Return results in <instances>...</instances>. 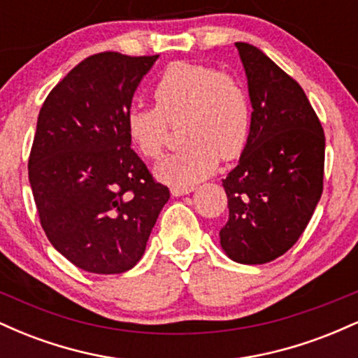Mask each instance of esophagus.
Returning <instances> with one entry per match:
<instances>
[{
	"label": "esophagus",
	"mask_w": 358,
	"mask_h": 358,
	"mask_svg": "<svg viewBox=\"0 0 358 358\" xmlns=\"http://www.w3.org/2000/svg\"><path fill=\"white\" fill-rule=\"evenodd\" d=\"M193 190H195V187H180V185H173V187H171V195L182 196V195H187V193H190Z\"/></svg>",
	"instance_id": "34e87169"
}]
</instances>
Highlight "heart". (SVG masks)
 <instances>
[{
	"instance_id": "heart-1",
	"label": "heart",
	"mask_w": 358,
	"mask_h": 358,
	"mask_svg": "<svg viewBox=\"0 0 358 358\" xmlns=\"http://www.w3.org/2000/svg\"><path fill=\"white\" fill-rule=\"evenodd\" d=\"M156 106H131L126 127L143 156L163 155L171 124H178L187 143L156 166L163 182L193 187L234 159L248 146L252 110L244 85L212 65L175 62L153 87Z\"/></svg>"
}]
</instances>
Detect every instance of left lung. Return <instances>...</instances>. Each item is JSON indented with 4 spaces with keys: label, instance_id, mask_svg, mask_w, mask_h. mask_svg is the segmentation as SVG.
Listing matches in <instances>:
<instances>
[{
    "label": "left lung",
    "instance_id": "1",
    "mask_svg": "<svg viewBox=\"0 0 358 358\" xmlns=\"http://www.w3.org/2000/svg\"><path fill=\"white\" fill-rule=\"evenodd\" d=\"M252 127L222 180L229 220L220 245L241 264H266L296 244L323 192L324 133L305 90L254 45L237 42Z\"/></svg>",
    "mask_w": 358,
    "mask_h": 358
}]
</instances>
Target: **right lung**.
<instances>
[{"instance_id": "1", "label": "right lung", "mask_w": 358, "mask_h": 358, "mask_svg": "<svg viewBox=\"0 0 358 358\" xmlns=\"http://www.w3.org/2000/svg\"><path fill=\"white\" fill-rule=\"evenodd\" d=\"M158 55L102 52L82 60L45 99L28 178L48 241L77 268L129 271L170 199L131 150L126 113Z\"/></svg>"}]
</instances>
